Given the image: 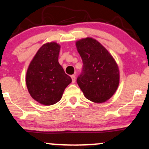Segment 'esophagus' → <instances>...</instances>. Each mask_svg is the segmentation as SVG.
<instances>
[{"label":"esophagus","mask_w":149,"mask_h":149,"mask_svg":"<svg viewBox=\"0 0 149 149\" xmlns=\"http://www.w3.org/2000/svg\"><path fill=\"white\" fill-rule=\"evenodd\" d=\"M71 80H72V82H73V83H74V82H76V76H73H73H71Z\"/></svg>","instance_id":"34e87169"}]
</instances>
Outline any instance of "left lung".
I'll return each instance as SVG.
<instances>
[{"mask_svg": "<svg viewBox=\"0 0 149 149\" xmlns=\"http://www.w3.org/2000/svg\"><path fill=\"white\" fill-rule=\"evenodd\" d=\"M76 46L83 62V71L77 78V83L90 101L105 102L119 85L118 64L108 50L93 38L77 40Z\"/></svg>", "mask_w": 149, "mask_h": 149, "instance_id": "left-lung-1", "label": "left lung"}]
</instances>
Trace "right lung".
I'll return each instance as SVG.
<instances>
[{"instance_id": "obj_1", "label": "right lung", "mask_w": 149, "mask_h": 149, "mask_svg": "<svg viewBox=\"0 0 149 149\" xmlns=\"http://www.w3.org/2000/svg\"><path fill=\"white\" fill-rule=\"evenodd\" d=\"M61 45L47 42L30 62L26 73V84L31 97L41 104L49 106L61 100L64 91L71 82L58 63Z\"/></svg>"}]
</instances>
